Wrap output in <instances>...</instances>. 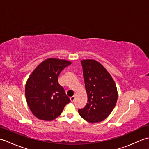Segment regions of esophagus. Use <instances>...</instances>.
Listing matches in <instances>:
<instances>
[{
  "label": "esophagus",
  "instance_id": "esophagus-1",
  "mask_svg": "<svg viewBox=\"0 0 149 149\" xmlns=\"http://www.w3.org/2000/svg\"><path fill=\"white\" fill-rule=\"evenodd\" d=\"M75 96H73V97H70V100H71L72 102H74V101L75 100Z\"/></svg>",
  "mask_w": 149,
  "mask_h": 149
}]
</instances>
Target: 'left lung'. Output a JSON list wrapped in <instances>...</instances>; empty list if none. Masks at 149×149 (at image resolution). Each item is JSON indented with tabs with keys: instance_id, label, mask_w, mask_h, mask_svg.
I'll list each match as a JSON object with an SVG mask.
<instances>
[{
	"instance_id": "left-lung-1",
	"label": "left lung",
	"mask_w": 149,
	"mask_h": 149,
	"mask_svg": "<svg viewBox=\"0 0 149 149\" xmlns=\"http://www.w3.org/2000/svg\"><path fill=\"white\" fill-rule=\"evenodd\" d=\"M88 95V103L78 110L80 116L90 123L103 121L112 112L118 99V91L111 75L94 59L81 60Z\"/></svg>"
}]
</instances>
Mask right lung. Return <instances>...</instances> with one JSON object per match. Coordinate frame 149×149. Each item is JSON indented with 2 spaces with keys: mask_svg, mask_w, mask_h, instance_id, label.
<instances>
[{
  "mask_svg": "<svg viewBox=\"0 0 149 149\" xmlns=\"http://www.w3.org/2000/svg\"><path fill=\"white\" fill-rule=\"evenodd\" d=\"M71 63L65 59L48 58L38 65L29 75L25 94L27 105L36 118L45 121L54 120L70 102L58 83V77Z\"/></svg>",
  "mask_w": 149,
  "mask_h": 149,
  "instance_id": "obj_1",
  "label": "right lung"
}]
</instances>
